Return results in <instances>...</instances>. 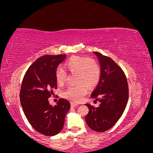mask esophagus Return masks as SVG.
<instances>
[{
    "instance_id": "34e87169",
    "label": "esophagus",
    "mask_w": 153,
    "mask_h": 153,
    "mask_svg": "<svg viewBox=\"0 0 153 153\" xmlns=\"http://www.w3.org/2000/svg\"><path fill=\"white\" fill-rule=\"evenodd\" d=\"M77 105H78V104L75 103V102H71V106H72V107H75V106H76Z\"/></svg>"
}]
</instances>
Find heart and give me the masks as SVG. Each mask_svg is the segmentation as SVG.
Segmentation results:
<instances>
[{
  "instance_id": "heart-1",
  "label": "heart",
  "mask_w": 153,
  "mask_h": 153,
  "mask_svg": "<svg viewBox=\"0 0 153 153\" xmlns=\"http://www.w3.org/2000/svg\"><path fill=\"white\" fill-rule=\"evenodd\" d=\"M65 68L72 74H76V85L69 86L62 93L67 99L74 102H79L87 93L88 88H93L97 85L100 79V68L93 58L82 56H72L65 63ZM56 79L59 85L65 83L66 72L61 68H58L56 72Z\"/></svg>"
}]
</instances>
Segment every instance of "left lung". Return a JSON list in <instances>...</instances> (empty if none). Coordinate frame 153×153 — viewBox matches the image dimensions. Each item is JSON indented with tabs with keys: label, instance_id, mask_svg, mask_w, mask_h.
I'll use <instances>...</instances> for the list:
<instances>
[{
	"label": "left lung",
	"instance_id": "left-lung-1",
	"mask_svg": "<svg viewBox=\"0 0 153 153\" xmlns=\"http://www.w3.org/2000/svg\"><path fill=\"white\" fill-rule=\"evenodd\" d=\"M100 64V79L91 94L97 107L85 104L89 112L85 122L90 128L98 132L105 131L114 126L122 116L128 101L129 89L126 76L122 69L107 56L93 52Z\"/></svg>",
	"mask_w": 153,
	"mask_h": 153
}]
</instances>
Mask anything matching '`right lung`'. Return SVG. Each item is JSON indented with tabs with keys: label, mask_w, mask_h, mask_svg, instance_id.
<instances>
[{
	"label": "right lung",
	"mask_w": 153,
	"mask_h": 153,
	"mask_svg": "<svg viewBox=\"0 0 153 153\" xmlns=\"http://www.w3.org/2000/svg\"><path fill=\"white\" fill-rule=\"evenodd\" d=\"M66 55H46L37 58L30 66L23 79L20 101L28 122L38 132L54 136L61 131L65 118L70 108L65 99H60L55 106L49 97L57 88L56 72Z\"/></svg>",
	"instance_id": "add662e5"
}]
</instances>
